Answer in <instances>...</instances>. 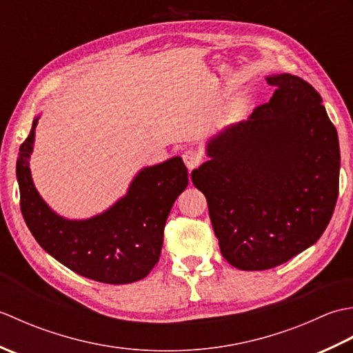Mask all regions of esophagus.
<instances>
[{"mask_svg": "<svg viewBox=\"0 0 353 353\" xmlns=\"http://www.w3.org/2000/svg\"><path fill=\"white\" fill-rule=\"evenodd\" d=\"M182 157H183V162H185L186 167H188V170L197 168L199 165L201 163V153L199 152V150H196V148L185 150Z\"/></svg>", "mask_w": 353, "mask_h": 353, "instance_id": "34e87169", "label": "esophagus"}]
</instances>
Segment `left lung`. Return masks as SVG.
<instances>
[{"label":"left lung","mask_w":353,"mask_h":353,"mask_svg":"<svg viewBox=\"0 0 353 353\" xmlns=\"http://www.w3.org/2000/svg\"><path fill=\"white\" fill-rule=\"evenodd\" d=\"M267 81L276 88L270 101L209 141L211 159L191 172L221 254L247 272L317 243L339 199V134L320 94L291 74Z\"/></svg>","instance_id":"8db88e82"}]
</instances>
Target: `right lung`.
<instances>
[{"label":"right lung","instance_id":"add662e5","mask_svg":"<svg viewBox=\"0 0 353 353\" xmlns=\"http://www.w3.org/2000/svg\"><path fill=\"white\" fill-rule=\"evenodd\" d=\"M37 119H33L17 161L21 211L36 241L61 264L88 279L119 285L145 277L159 261L171 208L188 186L182 157L141 170L125 196L106 212L89 220H66L45 203L30 174Z\"/></svg>","mask_w":353,"mask_h":353}]
</instances>
